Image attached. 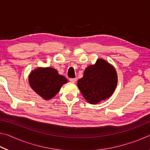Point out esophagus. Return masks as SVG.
<instances>
[{"mask_svg":"<svg viewBox=\"0 0 150 150\" xmlns=\"http://www.w3.org/2000/svg\"><path fill=\"white\" fill-rule=\"evenodd\" d=\"M69 81H70V82H71L73 83H75L76 82V81H77V79H76L75 78H71V79H70Z\"/></svg>","mask_w":150,"mask_h":150,"instance_id":"34e87169","label":"esophagus"}]
</instances>
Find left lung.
Listing matches in <instances>:
<instances>
[{
    "label": "left lung",
    "mask_w": 150,
    "mask_h": 150,
    "mask_svg": "<svg viewBox=\"0 0 150 150\" xmlns=\"http://www.w3.org/2000/svg\"><path fill=\"white\" fill-rule=\"evenodd\" d=\"M117 83L118 75L114 66L99 58L95 64L86 68L77 86L85 99L94 105L111 96Z\"/></svg>",
    "instance_id": "1"
}]
</instances>
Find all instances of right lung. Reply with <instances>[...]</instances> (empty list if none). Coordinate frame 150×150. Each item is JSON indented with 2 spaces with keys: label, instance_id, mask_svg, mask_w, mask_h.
Wrapping results in <instances>:
<instances>
[{
  "label": "right lung",
  "instance_id": "right-lung-1",
  "mask_svg": "<svg viewBox=\"0 0 150 150\" xmlns=\"http://www.w3.org/2000/svg\"><path fill=\"white\" fill-rule=\"evenodd\" d=\"M30 86L44 100H50L57 95L63 85L67 83L64 76L52 67H38L28 76Z\"/></svg>",
  "mask_w": 150,
  "mask_h": 150
}]
</instances>
